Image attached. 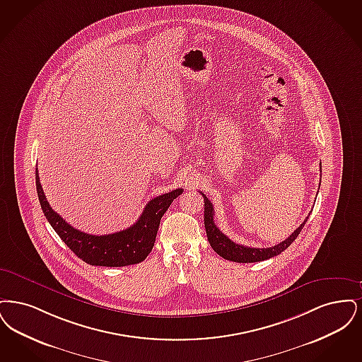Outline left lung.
Returning <instances> with one entry per match:
<instances>
[{
	"instance_id": "left-lung-1",
	"label": "left lung",
	"mask_w": 362,
	"mask_h": 362,
	"mask_svg": "<svg viewBox=\"0 0 362 362\" xmlns=\"http://www.w3.org/2000/svg\"><path fill=\"white\" fill-rule=\"evenodd\" d=\"M202 194L204 197V224L208 242H209L211 247L224 259L234 261V262H240V264L259 262V261H265L272 257L281 254L298 238L301 228L304 227V224L308 219V218H305V221H303L291 235L276 246L267 247V249H255V247H249V246H242V245H238L235 242H233L228 236L224 235L216 227V224L214 221V205L206 199L204 193H202Z\"/></svg>"
}]
</instances>
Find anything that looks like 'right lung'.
<instances>
[{
    "instance_id": "right-lung-1",
    "label": "right lung",
    "mask_w": 362,
    "mask_h": 362,
    "mask_svg": "<svg viewBox=\"0 0 362 362\" xmlns=\"http://www.w3.org/2000/svg\"><path fill=\"white\" fill-rule=\"evenodd\" d=\"M36 190L40 206L51 227L69 249L83 262L93 267H119L139 264L153 250L160 218L184 189H174L150 200L141 218L123 231L108 235H92L71 227L48 204L36 169Z\"/></svg>"
}]
</instances>
